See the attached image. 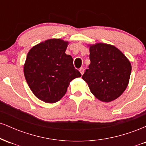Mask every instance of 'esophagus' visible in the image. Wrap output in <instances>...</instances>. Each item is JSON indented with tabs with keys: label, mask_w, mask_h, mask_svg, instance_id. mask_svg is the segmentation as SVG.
Wrapping results in <instances>:
<instances>
[{
	"label": "esophagus",
	"mask_w": 146,
	"mask_h": 146,
	"mask_svg": "<svg viewBox=\"0 0 146 146\" xmlns=\"http://www.w3.org/2000/svg\"><path fill=\"white\" fill-rule=\"evenodd\" d=\"M80 73H81V74L83 75L84 72V68H80Z\"/></svg>",
	"instance_id": "obj_1"
}]
</instances>
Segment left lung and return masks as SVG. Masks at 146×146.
Listing matches in <instances>:
<instances>
[{
  "label": "left lung",
  "instance_id": "1",
  "mask_svg": "<svg viewBox=\"0 0 146 146\" xmlns=\"http://www.w3.org/2000/svg\"><path fill=\"white\" fill-rule=\"evenodd\" d=\"M90 64L82 75L90 92L99 100L110 102L128 86L131 64L123 53L111 44L90 45Z\"/></svg>",
  "mask_w": 146,
  "mask_h": 146
}]
</instances>
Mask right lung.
Masks as SVG:
<instances>
[{
    "instance_id": "1",
    "label": "right lung",
    "mask_w": 146,
    "mask_h": 146,
    "mask_svg": "<svg viewBox=\"0 0 146 146\" xmlns=\"http://www.w3.org/2000/svg\"><path fill=\"white\" fill-rule=\"evenodd\" d=\"M68 42L49 39L30 49L24 65V74L36 98L46 103H56L66 93L73 79L81 77L73 58L65 53Z\"/></svg>"
}]
</instances>
